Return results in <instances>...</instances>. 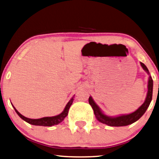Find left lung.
<instances>
[{
  "instance_id": "8db88e82",
  "label": "left lung",
  "mask_w": 159,
  "mask_h": 159,
  "mask_svg": "<svg viewBox=\"0 0 159 159\" xmlns=\"http://www.w3.org/2000/svg\"><path fill=\"white\" fill-rule=\"evenodd\" d=\"M140 66L149 75L148 84H147V93L143 105L133 112L116 116H109L105 115L103 111L99 107L98 105L93 101L92 97L90 96L89 98V102L91 107L93 108L94 115H95L96 118L98 121L110 126H125L137 121L145 113L152 99L153 80L147 66L142 62H140Z\"/></svg>"
}]
</instances>
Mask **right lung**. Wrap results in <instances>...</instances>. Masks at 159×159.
<instances>
[{
    "instance_id": "1",
    "label": "right lung",
    "mask_w": 159,
    "mask_h": 159,
    "mask_svg": "<svg viewBox=\"0 0 159 159\" xmlns=\"http://www.w3.org/2000/svg\"><path fill=\"white\" fill-rule=\"evenodd\" d=\"M74 98H75V95L73 97H72L70 100L68 101V103L66 105L65 108L63 110V112L61 114L56 116H46V117H43L40 119H29L27 118L26 116H23L21 115L17 110H16V108L14 107V105H12V106L15 109V112L16 114L19 116V117L21 118L24 121H26L27 123H29L30 124L34 125V126H54V125H57L58 124H60L61 122H62L64 119L66 117V116L68 115V110L70 107L71 106V105L72 104V102L74 101Z\"/></svg>"
}]
</instances>
